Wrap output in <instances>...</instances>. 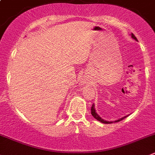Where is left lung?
I'll return each instance as SVG.
<instances>
[{
    "instance_id": "obj_1",
    "label": "left lung",
    "mask_w": 155,
    "mask_h": 155,
    "mask_svg": "<svg viewBox=\"0 0 155 155\" xmlns=\"http://www.w3.org/2000/svg\"><path fill=\"white\" fill-rule=\"evenodd\" d=\"M130 35H131V38H132L133 39H134V40H135V41H137V38H136V37L134 36V35H133L132 33L130 34ZM91 114H92V116H93V117H94V118L96 119V120H99V121L101 122V123H104V124H112V123H115V122L120 121V120H123V119H124V118H125V117H127V116H128V115L124 116V117H121V118H120V119H117V120H114V121H108V120H104L103 118H101V117L100 116H99L98 114H97V112H96V110H95V108H94V104H93V105H92L91 109Z\"/></svg>"
}]
</instances>
